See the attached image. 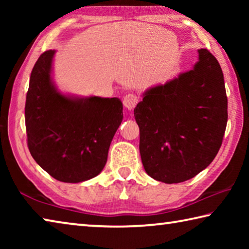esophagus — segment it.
Wrapping results in <instances>:
<instances>
[{"label":"esophagus","mask_w":249,"mask_h":249,"mask_svg":"<svg viewBox=\"0 0 249 249\" xmlns=\"http://www.w3.org/2000/svg\"><path fill=\"white\" fill-rule=\"evenodd\" d=\"M138 103V96L134 93H129V94H126L123 99V104L124 107L129 109V111H132L134 109V107H136Z\"/></svg>","instance_id":"34e87169"}]
</instances>
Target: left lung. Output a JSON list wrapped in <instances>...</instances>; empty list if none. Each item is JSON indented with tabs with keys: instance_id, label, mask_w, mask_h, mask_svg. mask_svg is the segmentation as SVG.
I'll return each mask as SVG.
<instances>
[{
	"instance_id": "8db88e82",
	"label": "left lung",
	"mask_w": 249,
	"mask_h": 249,
	"mask_svg": "<svg viewBox=\"0 0 249 249\" xmlns=\"http://www.w3.org/2000/svg\"><path fill=\"white\" fill-rule=\"evenodd\" d=\"M199 61L165 84L150 88L134 109L147 175L183 182L217 155L227 123L224 77L216 58L199 49Z\"/></svg>"
}]
</instances>
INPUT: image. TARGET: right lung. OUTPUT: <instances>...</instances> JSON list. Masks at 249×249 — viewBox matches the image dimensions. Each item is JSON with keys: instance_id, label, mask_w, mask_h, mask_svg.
Wrapping results in <instances>:
<instances>
[{"instance_id": "obj_1", "label": "right lung", "mask_w": 249, "mask_h": 249, "mask_svg": "<svg viewBox=\"0 0 249 249\" xmlns=\"http://www.w3.org/2000/svg\"><path fill=\"white\" fill-rule=\"evenodd\" d=\"M54 50L34 66L25 104L27 145L53 178L78 183L98 176L123 120L117 98H79L59 92L52 77Z\"/></svg>"}]
</instances>
